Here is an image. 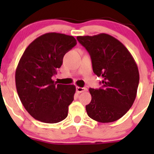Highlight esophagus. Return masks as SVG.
Masks as SVG:
<instances>
[{
  "instance_id": "34e87169",
  "label": "esophagus",
  "mask_w": 154,
  "mask_h": 154,
  "mask_svg": "<svg viewBox=\"0 0 154 154\" xmlns=\"http://www.w3.org/2000/svg\"><path fill=\"white\" fill-rule=\"evenodd\" d=\"M76 91L78 93H81L82 92H85L87 91V88H80V87H77L76 88Z\"/></svg>"
}]
</instances>
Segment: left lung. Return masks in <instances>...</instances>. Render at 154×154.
<instances>
[{
  "mask_svg": "<svg viewBox=\"0 0 154 154\" xmlns=\"http://www.w3.org/2000/svg\"><path fill=\"white\" fill-rule=\"evenodd\" d=\"M77 39L91 56L93 72L103 78L101 88L89 89L92 99L85 106L88 115L102 123L116 121L136 98L140 77L135 60L121 42L108 34Z\"/></svg>",
  "mask_w": 154,
  "mask_h": 154,
  "instance_id": "obj_1",
  "label": "left lung"
}]
</instances>
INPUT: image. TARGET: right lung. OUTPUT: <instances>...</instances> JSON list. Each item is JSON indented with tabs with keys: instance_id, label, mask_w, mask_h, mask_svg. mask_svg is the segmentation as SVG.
I'll list each match as a JSON object with an SVG mask.
<instances>
[{
	"instance_id": "add662e5",
	"label": "right lung",
	"mask_w": 154,
	"mask_h": 154,
	"mask_svg": "<svg viewBox=\"0 0 154 154\" xmlns=\"http://www.w3.org/2000/svg\"><path fill=\"white\" fill-rule=\"evenodd\" d=\"M77 44L73 36L49 32L28 45L15 74L21 102L30 115L45 123H57L68 115L74 100V85H56L52 77L61 67L64 55Z\"/></svg>"
}]
</instances>
